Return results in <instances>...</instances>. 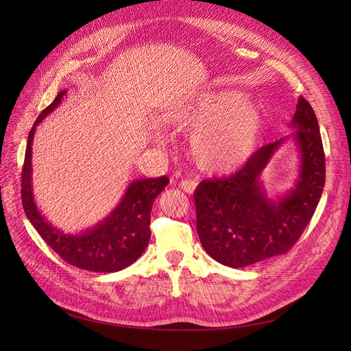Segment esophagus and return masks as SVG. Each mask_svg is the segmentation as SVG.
<instances>
[{
  "mask_svg": "<svg viewBox=\"0 0 351 351\" xmlns=\"http://www.w3.org/2000/svg\"><path fill=\"white\" fill-rule=\"evenodd\" d=\"M180 187H182V190H184L186 193H193L197 187V183L195 180H183V182L180 183Z\"/></svg>",
  "mask_w": 351,
  "mask_h": 351,
  "instance_id": "esophagus-1",
  "label": "esophagus"
}]
</instances>
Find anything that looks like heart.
<instances>
[{"mask_svg": "<svg viewBox=\"0 0 351 351\" xmlns=\"http://www.w3.org/2000/svg\"><path fill=\"white\" fill-rule=\"evenodd\" d=\"M176 130H195L190 154L199 168L230 173L246 164L262 132V112L244 102L237 90H209L193 95L169 114Z\"/></svg>", "mask_w": 351, "mask_h": 351, "instance_id": "1", "label": "heart"}]
</instances>
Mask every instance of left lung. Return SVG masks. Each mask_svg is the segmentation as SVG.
Here are the masks:
<instances>
[{
    "instance_id": "left-lung-1",
    "label": "left lung",
    "mask_w": 351,
    "mask_h": 351,
    "mask_svg": "<svg viewBox=\"0 0 351 351\" xmlns=\"http://www.w3.org/2000/svg\"><path fill=\"white\" fill-rule=\"evenodd\" d=\"M290 127L295 129L291 139L300 155V169L285 195L269 197L262 173L289 137L262 146L237 173L204 180L196 189L199 240L209 256L226 267L244 268L289 252L319 204L325 154L315 111L303 97Z\"/></svg>"
}]
</instances>
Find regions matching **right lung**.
I'll use <instances>...</instances> for the list:
<instances>
[{
  "mask_svg": "<svg viewBox=\"0 0 351 351\" xmlns=\"http://www.w3.org/2000/svg\"><path fill=\"white\" fill-rule=\"evenodd\" d=\"M67 90L58 92L57 98L39 114L27 137L22 171V202L26 217L61 259L84 271L117 272L141 258L151 239V210L155 199L169 183L167 176L134 180L127 187L120 204L97 226L76 234L51 226L36 206L32 186V145L36 125L61 104Z\"/></svg>",
  "mask_w": 351,
  "mask_h": 351,
  "instance_id": "1",
  "label": "right lung"
}]
</instances>
